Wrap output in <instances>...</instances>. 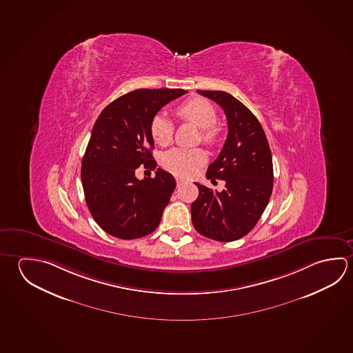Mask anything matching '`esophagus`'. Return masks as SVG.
Here are the masks:
<instances>
[{"instance_id": "esophagus-1", "label": "esophagus", "mask_w": 353, "mask_h": 353, "mask_svg": "<svg viewBox=\"0 0 353 353\" xmlns=\"http://www.w3.org/2000/svg\"><path fill=\"white\" fill-rule=\"evenodd\" d=\"M176 182H177V185H179V187H181V185H183V183H185V179H179V177L176 179Z\"/></svg>"}]
</instances>
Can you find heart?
Masks as SVG:
<instances>
[{
  "label": "heart",
  "mask_w": 353,
  "mask_h": 353,
  "mask_svg": "<svg viewBox=\"0 0 353 353\" xmlns=\"http://www.w3.org/2000/svg\"><path fill=\"white\" fill-rule=\"evenodd\" d=\"M176 115L182 120L191 121L201 129V139L207 145H213L218 140V129L216 128V110L210 100L204 98H193L182 103L176 108ZM150 131L154 141L161 146L171 143L174 137V123L162 114L155 115ZM204 162V154L201 150L174 149L168 151L162 157L163 168L179 174L190 176Z\"/></svg>",
  "instance_id": "obj_1"
}]
</instances>
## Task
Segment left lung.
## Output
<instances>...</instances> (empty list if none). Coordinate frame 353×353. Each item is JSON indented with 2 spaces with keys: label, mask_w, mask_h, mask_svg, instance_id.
Instances as JSON below:
<instances>
[{
  "label": "left lung",
  "mask_w": 353,
  "mask_h": 353,
  "mask_svg": "<svg viewBox=\"0 0 353 353\" xmlns=\"http://www.w3.org/2000/svg\"><path fill=\"white\" fill-rule=\"evenodd\" d=\"M216 101L228 121V135L207 179L225 181L222 192L196 183L198 197L191 205L192 223L199 234L218 241L247 235L258 223L272 192V151L258 119L233 95L197 90Z\"/></svg>",
  "instance_id": "1"
}]
</instances>
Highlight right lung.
Listing matches in <instances>:
<instances>
[{
    "label": "right lung",
    "mask_w": 353,
    "mask_h": 353,
    "mask_svg": "<svg viewBox=\"0 0 353 353\" xmlns=\"http://www.w3.org/2000/svg\"><path fill=\"white\" fill-rule=\"evenodd\" d=\"M187 93L183 89H137L101 112L81 161V183L95 222L108 234L137 239L161 222L176 181L162 168L155 179H137V168L155 170L150 124L162 106Z\"/></svg>",
    "instance_id": "add662e5"
}]
</instances>
